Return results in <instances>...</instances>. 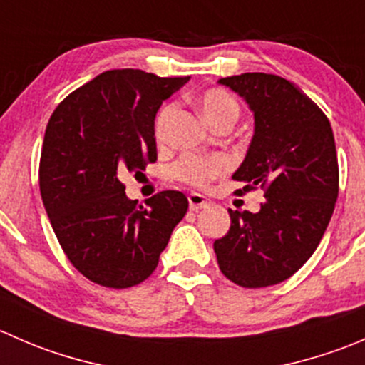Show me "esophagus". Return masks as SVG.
<instances>
[{
	"mask_svg": "<svg viewBox=\"0 0 365 365\" xmlns=\"http://www.w3.org/2000/svg\"><path fill=\"white\" fill-rule=\"evenodd\" d=\"M210 205V201L206 200L205 196H201V194H189V208L192 210V212H197V210L201 208H206V206Z\"/></svg>",
	"mask_w": 365,
	"mask_h": 365,
	"instance_id": "obj_1",
	"label": "esophagus"
}]
</instances>
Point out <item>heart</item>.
<instances>
[{
  "mask_svg": "<svg viewBox=\"0 0 365 365\" xmlns=\"http://www.w3.org/2000/svg\"><path fill=\"white\" fill-rule=\"evenodd\" d=\"M197 102H200V108L205 114L206 121L215 128L220 127V125H231L233 127L238 118H240L242 108L238 104V101L233 95L227 93L226 90H220V88L205 90L197 97ZM175 102H165L155 114V120H153V135H155V139L159 143L165 139L168 125L171 121L173 114H175ZM226 159L220 155H183L171 168V175L173 178L185 183V185L203 189L213 178L222 175L226 171Z\"/></svg>",
  "mask_w": 365,
  "mask_h": 365,
  "instance_id": "b5f03b06",
  "label": "heart"
}]
</instances>
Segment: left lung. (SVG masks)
Listing matches in <instances>:
<instances>
[{"label":"left lung","mask_w":365,"mask_h":365,"mask_svg":"<svg viewBox=\"0 0 365 365\" xmlns=\"http://www.w3.org/2000/svg\"><path fill=\"white\" fill-rule=\"evenodd\" d=\"M254 113V138L233 175L237 194L263 190L257 213L230 210L231 226L213 242L220 272L242 288L292 277L312 256L339 194L336 141L325 113L293 83L247 72L219 79Z\"/></svg>","instance_id":"1"}]
</instances>
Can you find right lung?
<instances>
[{"instance_id": "add662e5", "label": "right lung", "mask_w": 365, "mask_h": 365, "mask_svg": "<svg viewBox=\"0 0 365 365\" xmlns=\"http://www.w3.org/2000/svg\"><path fill=\"white\" fill-rule=\"evenodd\" d=\"M189 79L108 70L63 98L47 123L43 206L68 261L95 284L125 289L146 281L187 213L185 194L162 190L143 206L125 196L121 180L157 162L155 114Z\"/></svg>"}]
</instances>
